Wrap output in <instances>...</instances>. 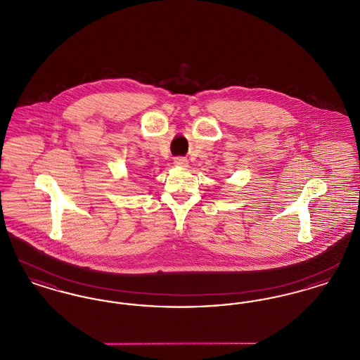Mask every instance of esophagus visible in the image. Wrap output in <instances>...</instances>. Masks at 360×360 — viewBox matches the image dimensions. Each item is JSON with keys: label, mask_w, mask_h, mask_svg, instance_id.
Instances as JSON below:
<instances>
[{"label": "esophagus", "mask_w": 360, "mask_h": 360, "mask_svg": "<svg viewBox=\"0 0 360 360\" xmlns=\"http://www.w3.org/2000/svg\"><path fill=\"white\" fill-rule=\"evenodd\" d=\"M174 165H175V166H179V167H188V159H185V158H175V159H174Z\"/></svg>", "instance_id": "obj_1"}]
</instances>
